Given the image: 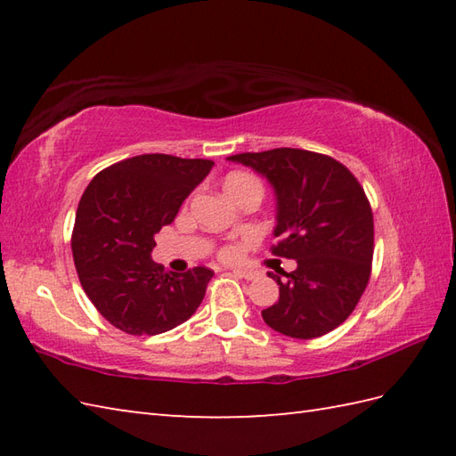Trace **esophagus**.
I'll use <instances>...</instances> for the list:
<instances>
[{
	"label": "esophagus",
	"mask_w": 456,
	"mask_h": 456,
	"mask_svg": "<svg viewBox=\"0 0 456 456\" xmlns=\"http://www.w3.org/2000/svg\"><path fill=\"white\" fill-rule=\"evenodd\" d=\"M233 274L239 278H245V280H255L256 274L255 273H248V270H233Z\"/></svg>",
	"instance_id": "esophagus-1"
}]
</instances>
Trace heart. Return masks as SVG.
<instances>
[{
    "label": "heart",
    "instance_id": "1",
    "mask_svg": "<svg viewBox=\"0 0 456 456\" xmlns=\"http://www.w3.org/2000/svg\"><path fill=\"white\" fill-rule=\"evenodd\" d=\"M223 188H225L227 196L233 200L235 203H240L247 198H260L263 200L265 196V188H263V182H260L256 176H253V174L248 172H231L225 176V180H223ZM240 255V248L235 247V245H227L223 247L219 250V256L223 260H227V263H231V260H237Z\"/></svg>",
    "mask_w": 456,
    "mask_h": 456
}]
</instances>
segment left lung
<instances>
[{
    "instance_id": "8db88e82",
    "label": "left lung",
    "mask_w": 456,
    "mask_h": 456,
    "mask_svg": "<svg viewBox=\"0 0 456 456\" xmlns=\"http://www.w3.org/2000/svg\"><path fill=\"white\" fill-rule=\"evenodd\" d=\"M263 174L278 200V243L273 255L294 258L297 268L280 286L263 319L274 331L315 338L333 331L354 312L372 273L374 217L361 182L345 164L322 152L273 149L233 154Z\"/></svg>"
}]
</instances>
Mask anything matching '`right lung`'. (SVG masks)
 <instances>
[{"label":"right lung","mask_w":456,"mask_h":456,"mask_svg":"<svg viewBox=\"0 0 456 456\" xmlns=\"http://www.w3.org/2000/svg\"><path fill=\"white\" fill-rule=\"evenodd\" d=\"M213 160L139 154L103 168L84 190L72 229V256L86 296L129 335H159L200 307L213 270L167 273L151 258L154 235L208 176Z\"/></svg>","instance_id":"1"}]
</instances>
